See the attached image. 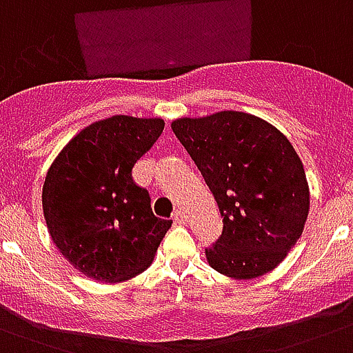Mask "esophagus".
Here are the masks:
<instances>
[{"label": "esophagus", "mask_w": 353, "mask_h": 353, "mask_svg": "<svg viewBox=\"0 0 353 353\" xmlns=\"http://www.w3.org/2000/svg\"><path fill=\"white\" fill-rule=\"evenodd\" d=\"M172 220L176 221L177 225H185L187 223V216H185V212L183 210H174V214H172Z\"/></svg>", "instance_id": "obj_1"}]
</instances>
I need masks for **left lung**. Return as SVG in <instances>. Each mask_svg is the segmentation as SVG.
<instances>
[{"label":"left lung","instance_id":"left-lung-1","mask_svg":"<svg viewBox=\"0 0 353 353\" xmlns=\"http://www.w3.org/2000/svg\"><path fill=\"white\" fill-rule=\"evenodd\" d=\"M172 130L223 218L221 236L205 249L210 265L231 279L276 268L301 238L310 210L304 166L285 135L241 112L179 119Z\"/></svg>","mask_w":353,"mask_h":353}]
</instances>
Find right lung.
Listing matches in <instances>:
<instances>
[{
    "instance_id": "add662e5",
    "label": "right lung",
    "mask_w": 353,
    "mask_h": 353,
    "mask_svg": "<svg viewBox=\"0 0 353 353\" xmlns=\"http://www.w3.org/2000/svg\"><path fill=\"white\" fill-rule=\"evenodd\" d=\"M161 119L113 115L69 141L47 172L41 205L54 245L74 269L122 282L152 263L172 220L152 212L132 168L163 133Z\"/></svg>"
}]
</instances>
